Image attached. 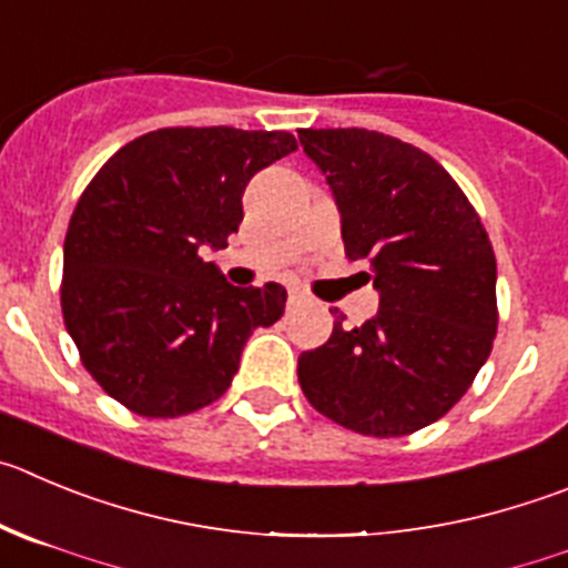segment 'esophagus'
I'll use <instances>...</instances> for the list:
<instances>
[{
    "label": "esophagus",
    "mask_w": 568,
    "mask_h": 568,
    "mask_svg": "<svg viewBox=\"0 0 568 568\" xmlns=\"http://www.w3.org/2000/svg\"><path fill=\"white\" fill-rule=\"evenodd\" d=\"M288 302H291V305H302V302H308V296H305V291L291 288L288 291Z\"/></svg>",
    "instance_id": "esophagus-1"
}]
</instances>
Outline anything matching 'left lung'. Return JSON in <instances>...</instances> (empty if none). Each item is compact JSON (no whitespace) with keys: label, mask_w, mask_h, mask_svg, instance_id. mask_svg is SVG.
I'll return each instance as SVG.
<instances>
[{"label":"left lung","mask_w":568,"mask_h":568,"mask_svg":"<svg viewBox=\"0 0 568 568\" xmlns=\"http://www.w3.org/2000/svg\"><path fill=\"white\" fill-rule=\"evenodd\" d=\"M342 212L344 254L381 294L362 327L336 316L302 353L300 386L316 412L367 437H404L439 420L474 384L499 327L496 254L468 195L437 159L367 129H302Z\"/></svg>","instance_id":"8db88e82"}]
</instances>
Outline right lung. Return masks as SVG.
I'll return each instance as SVG.
<instances>
[{"mask_svg":"<svg viewBox=\"0 0 568 568\" xmlns=\"http://www.w3.org/2000/svg\"><path fill=\"white\" fill-rule=\"evenodd\" d=\"M296 151L288 131L159 129L123 145L78 199L63 241V325L105 395L140 417L219 400L285 288H235L201 248H224L243 190Z\"/></svg>","mask_w":568,"mask_h":568,"instance_id":"add662e5","label":"right lung"}]
</instances>
